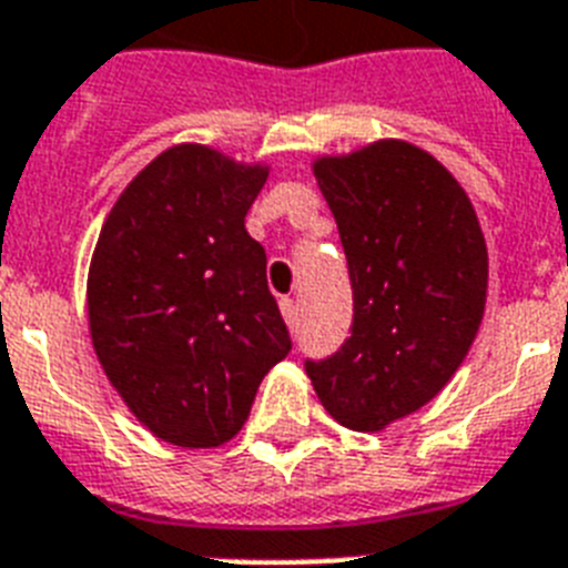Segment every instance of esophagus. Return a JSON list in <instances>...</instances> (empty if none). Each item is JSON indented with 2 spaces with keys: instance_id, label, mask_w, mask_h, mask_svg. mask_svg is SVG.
I'll list each match as a JSON object with an SVG mask.
<instances>
[{
  "instance_id": "obj_1",
  "label": "esophagus",
  "mask_w": 568,
  "mask_h": 568,
  "mask_svg": "<svg viewBox=\"0 0 568 568\" xmlns=\"http://www.w3.org/2000/svg\"><path fill=\"white\" fill-rule=\"evenodd\" d=\"M280 312H283L285 324L288 326H297V303L292 297H283L280 300Z\"/></svg>"
}]
</instances>
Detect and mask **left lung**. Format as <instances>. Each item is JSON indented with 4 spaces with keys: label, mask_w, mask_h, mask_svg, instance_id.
Instances as JSON below:
<instances>
[{
    "label": "left lung",
    "mask_w": 568,
    "mask_h": 568,
    "mask_svg": "<svg viewBox=\"0 0 568 568\" xmlns=\"http://www.w3.org/2000/svg\"><path fill=\"white\" fill-rule=\"evenodd\" d=\"M315 178L347 253L353 326L306 373L341 426L382 432L435 399L473 347L487 244L458 180L412 142L321 156Z\"/></svg>",
    "instance_id": "left-lung-1"
}]
</instances>
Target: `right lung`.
<instances>
[{"mask_svg": "<svg viewBox=\"0 0 568 568\" xmlns=\"http://www.w3.org/2000/svg\"><path fill=\"white\" fill-rule=\"evenodd\" d=\"M268 165L174 145L110 210L87 280L101 367L142 426L183 449L239 435L292 349L244 215Z\"/></svg>", "mask_w": 568, "mask_h": 568, "instance_id": "1", "label": "right lung"}]
</instances>
